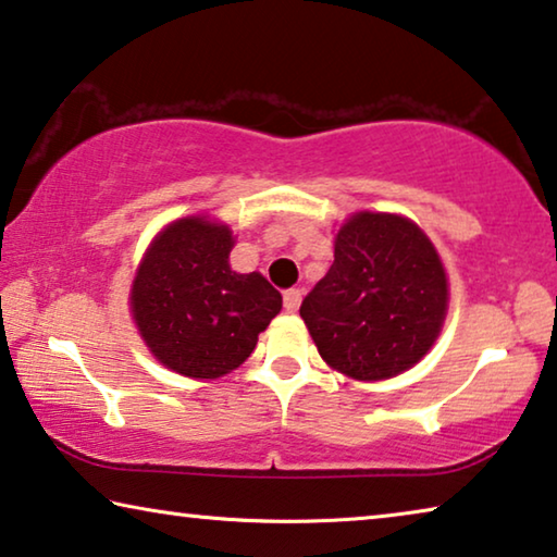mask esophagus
I'll return each mask as SVG.
<instances>
[{
	"instance_id": "1",
	"label": "esophagus",
	"mask_w": 557,
	"mask_h": 557,
	"mask_svg": "<svg viewBox=\"0 0 557 557\" xmlns=\"http://www.w3.org/2000/svg\"><path fill=\"white\" fill-rule=\"evenodd\" d=\"M302 302V289L300 287H293V289H285V295H282V305H285L287 312H295L297 307Z\"/></svg>"
}]
</instances>
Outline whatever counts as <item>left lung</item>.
I'll return each mask as SVG.
<instances>
[{"instance_id":"8db88e82","label":"left lung","mask_w":557,"mask_h":557,"mask_svg":"<svg viewBox=\"0 0 557 557\" xmlns=\"http://www.w3.org/2000/svg\"><path fill=\"white\" fill-rule=\"evenodd\" d=\"M300 314L332 370L364 383L395 377L425 358L443 330V260L403 214L355 212Z\"/></svg>"}]
</instances>
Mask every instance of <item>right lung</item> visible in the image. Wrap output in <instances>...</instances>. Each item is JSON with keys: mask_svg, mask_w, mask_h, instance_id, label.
I'll use <instances>...</instances> for the list:
<instances>
[{"mask_svg": "<svg viewBox=\"0 0 557 557\" xmlns=\"http://www.w3.org/2000/svg\"><path fill=\"white\" fill-rule=\"evenodd\" d=\"M232 230L210 218H182L152 239L129 289L132 318L164 368L218 380L250 358L257 335L282 310L260 272L230 268Z\"/></svg>", "mask_w": 557, "mask_h": 557, "instance_id": "1", "label": "right lung"}]
</instances>
